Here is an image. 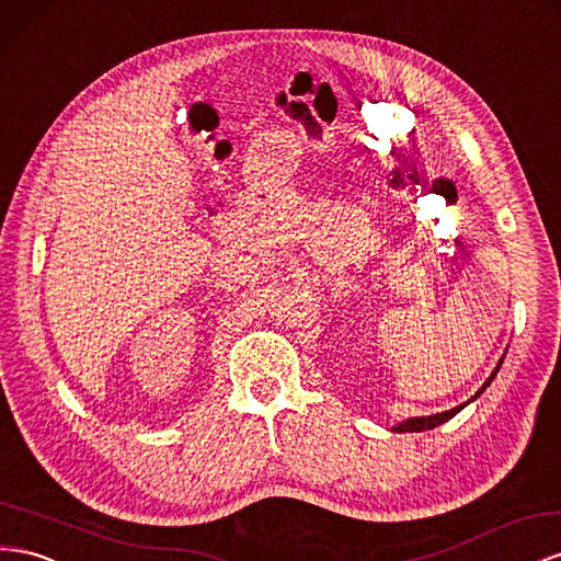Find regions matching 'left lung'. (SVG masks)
<instances>
[{
	"label": "left lung",
	"mask_w": 561,
	"mask_h": 561,
	"mask_svg": "<svg viewBox=\"0 0 561 561\" xmlns=\"http://www.w3.org/2000/svg\"><path fill=\"white\" fill-rule=\"evenodd\" d=\"M501 363H503V358H501ZM501 363H497L495 366V370L491 373V377L486 382H483V387L474 393L472 399H469L467 403H472L477 397H481V391L486 389L491 382H493V377L497 375V370H501ZM467 403H460V405H456V408H450V411H444V413H436V415H422V417H411V420H403V422H399L397 427H393V432H425V430H434V427H438V425H444V422H448L453 415H458L462 408L467 405Z\"/></svg>",
	"instance_id": "left-lung-1"
}]
</instances>
